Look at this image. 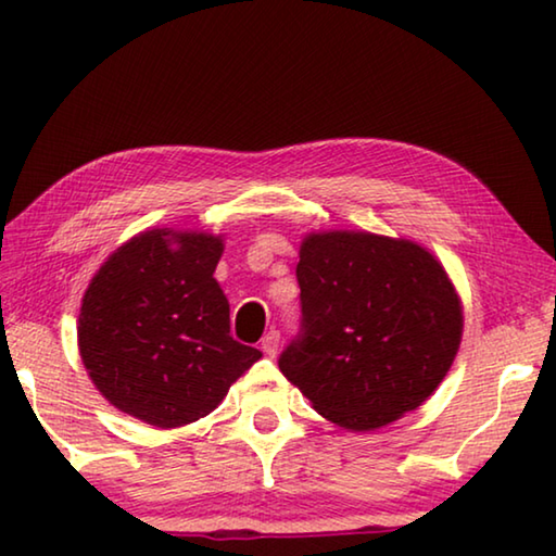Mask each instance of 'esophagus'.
Listing matches in <instances>:
<instances>
[{
	"instance_id": "esophagus-1",
	"label": "esophagus",
	"mask_w": 556,
	"mask_h": 556,
	"mask_svg": "<svg viewBox=\"0 0 556 556\" xmlns=\"http://www.w3.org/2000/svg\"><path fill=\"white\" fill-rule=\"evenodd\" d=\"M277 348H279V331L265 333V338H262V351H265L267 355H275Z\"/></svg>"
}]
</instances>
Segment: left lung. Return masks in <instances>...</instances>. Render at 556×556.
Returning <instances> with one entry per match:
<instances>
[{
    "mask_svg": "<svg viewBox=\"0 0 556 556\" xmlns=\"http://www.w3.org/2000/svg\"><path fill=\"white\" fill-rule=\"evenodd\" d=\"M296 281L301 326L279 370L326 419L380 429L444 380L464 316L444 267L425 248L370 232L308 235Z\"/></svg>",
    "mask_w": 556,
    "mask_h": 556,
    "instance_id": "obj_1",
    "label": "left lung"
}]
</instances>
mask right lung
I'll use <instances>...</instances> for the list:
<instances>
[{"label": "right lung", "mask_w": 556, "mask_h": 556, "mask_svg": "<svg viewBox=\"0 0 556 556\" xmlns=\"http://www.w3.org/2000/svg\"><path fill=\"white\" fill-rule=\"evenodd\" d=\"M220 255L213 235L147 230L92 277L80 357L117 409L164 429L191 425L260 361L230 336V304L213 279Z\"/></svg>", "instance_id": "add662e5"}]
</instances>
